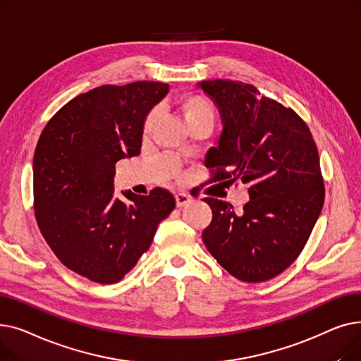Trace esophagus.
I'll list each match as a JSON object with an SVG mask.
<instances>
[{
  "label": "esophagus",
  "instance_id": "obj_1",
  "mask_svg": "<svg viewBox=\"0 0 361 361\" xmlns=\"http://www.w3.org/2000/svg\"><path fill=\"white\" fill-rule=\"evenodd\" d=\"M192 202V197L190 196H187V195H184V193H178V195H176V203H177V207H184V206H187L188 203Z\"/></svg>",
  "mask_w": 361,
  "mask_h": 361
}]
</instances>
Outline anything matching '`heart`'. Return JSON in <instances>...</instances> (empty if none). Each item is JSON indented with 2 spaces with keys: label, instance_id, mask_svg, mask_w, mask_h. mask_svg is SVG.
Listing matches in <instances>:
<instances>
[{
  "label": "heart",
  "instance_id": "obj_1",
  "mask_svg": "<svg viewBox=\"0 0 361 361\" xmlns=\"http://www.w3.org/2000/svg\"><path fill=\"white\" fill-rule=\"evenodd\" d=\"M174 106L187 128L196 124L212 126L215 120L214 106L211 105L209 101H206L203 97H199V94H180L174 101ZM155 120V112H150L143 124V135H147V133H150V130L154 128Z\"/></svg>",
  "mask_w": 361,
  "mask_h": 361
}]
</instances>
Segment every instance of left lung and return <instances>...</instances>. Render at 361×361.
I'll use <instances>...</instances> for the list:
<instances>
[{"mask_svg":"<svg viewBox=\"0 0 361 361\" xmlns=\"http://www.w3.org/2000/svg\"><path fill=\"white\" fill-rule=\"evenodd\" d=\"M197 87L219 111L222 131L206 155L215 180L249 184L250 200L233 204L204 197L212 222L206 249L226 272L244 282L268 281L301 253L320 215L325 187L316 143L291 108L233 80H202Z\"/></svg>","mask_w":361,"mask_h":361,"instance_id":"8db88e82","label":"left lung"}]
</instances>
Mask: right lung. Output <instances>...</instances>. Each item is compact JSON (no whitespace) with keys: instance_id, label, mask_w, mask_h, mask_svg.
<instances>
[{"instance_id":"right-lung-1","label":"right lung","mask_w":361,"mask_h":361,"mask_svg":"<svg viewBox=\"0 0 361 361\" xmlns=\"http://www.w3.org/2000/svg\"><path fill=\"white\" fill-rule=\"evenodd\" d=\"M161 82L105 85L67 102L45 126L33 157L35 216L55 256L99 283L118 282L176 207L164 188L114 195L116 164L140 154L143 124L168 93Z\"/></svg>"}]
</instances>
